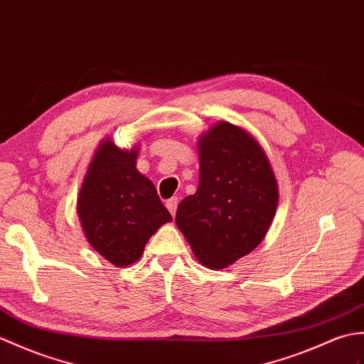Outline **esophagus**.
I'll return each instance as SVG.
<instances>
[{"mask_svg":"<svg viewBox=\"0 0 364 364\" xmlns=\"http://www.w3.org/2000/svg\"><path fill=\"white\" fill-rule=\"evenodd\" d=\"M177 204H179V199H177V198H171V199L166 200V208L169 210V213H171L173 216L176 215Z\"/></svg>","mask_w":364,"mask_h":364,"instance_id":"obj_1","label":"esophagus"}]
</instances>
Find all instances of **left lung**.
Listing matches in <instances>:
<instances>
[{
	"label": "left lung",
	"instance_id": "8db88e82",
	"mask_svg": "<svg viewBox=\"0 0 364 364\" xmlns=\"http://www.w3.org/2000/svg\"><path fill=\"white\" fill-rule=\"evenodd\" d=\"M199 185L176 224L198 260L223 269L262 243L279 203L263 148L243 127L220 121L198 139Z\"/></svg>",
	"mask_w": 364,
	"mask_h": 364
}]
</instances>
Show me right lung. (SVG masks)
Segmentation results:
<instances>
[{"mask_svg": "<svg viewBox=\"0 0 364 364\" xmlns=\"http://www.w3.org/2000/svg\"><path fill=\"white\" fill-rule=\"evenodd\" d=\"M139 149L102 140L77 198V216L90 246L115 266L141 257L148 240L173 221L157 190L136 169Z\"/></svg>", "mask_w": 364, "mask_h": 364, "instance_id": "obj_1", "label": "right lung"}]
</instances>
